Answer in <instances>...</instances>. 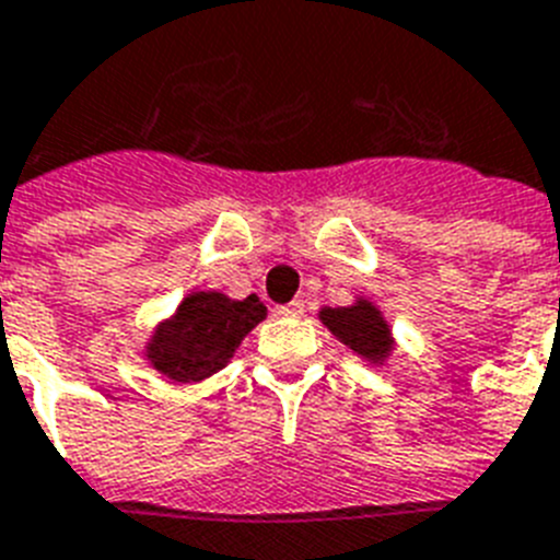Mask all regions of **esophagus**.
I'll use <instances>...</instances> for the list:
<instances>
[{
  "label": "esophagus",
  "mask_w": 560,
  "mask_h": 560,
  "mask_svg": "<svg viewBox=\"0 0 560 560\" xmlns=\"http://www.w3.org/2000/svg\"><path fill=\"white\" fill-rule=\"evenodd\" d=\"M275 312L283 314V317H300V314H303V300H291V303H283V306H277Z\"/></svg>",
  "instance_id": "esophagus-1"
}]
</instances>
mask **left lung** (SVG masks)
<instances>
[{"instance_id": "left-lung-1", "label": "left lung", "mask_w": 560, "mask_h": 560, "mask_svg": "<svg viewBox=\"0 0 560 560\" xmlns=\"http://www.w3.org/2000/svg\"><path fill=\"white\" fill-rule=\"evenodd\" d=\"M320 320L335 331L349 349H354L363 358L381 360L389 354L392 340L389 329L383 323L381 312L369 303H358V306H340V308H323Z\"/></svg>"}]
</instances>
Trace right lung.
Returning <instances> with one entry per match:
<instances>
[{
  "instance_id": "right-lung-1",
  "label": "right lung",
  "mask_w": 560,
  "mask_h": 560,
  "mask_svg": "<svg viewBox=\"0 0 560 560\" xmlns=\"http://www.w3.org/2000/svg\"><path fill=\"white\" fill-rule=\"evenodd\" d=\"M266 317L260 300H229L197 291L179 303L177 314L156 329L148 358L171 381H202L223 369L240 340Z\"/></svg>"
}]
</instances>
